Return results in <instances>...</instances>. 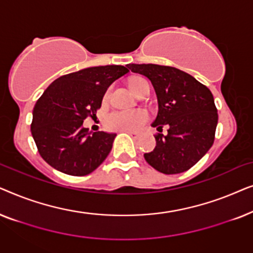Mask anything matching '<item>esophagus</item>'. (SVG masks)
Listing matches in <instances>:
<instances>
[{
  "instance_id": "34e87169",
  "label": "esophagus",
  "mask_w": 253,
  "mask_h": 253,
  "mask_svg": "<svg viewBox=\"0 0 253 253\" xmlns=\"http://www.w3.org/2000/svg\"><path fill=\"white\" fill-rule=\"evenodd\" d=\"M124 132L129 133L130 136L133 137V138H137L138 136H139V132H138V131H124Z\"/></svg>"
}]
</instances>
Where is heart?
<instances>
[{"mask_svg":"<svg viewBox=\"0 0 253 253\" xmlns=\"http://www.w3.org/2000/svg\"><path fill=\"white\" fill-rule=\"evenodd\" d=\"M148 83L144 78H133L130 81V87L134 94H139ZM150 86V85H148ZM108 98V93H106L105 98ZM148 120V115L145 110H114L105 117L103 124L106 129L110 131H133L140 127Z\"/></svg>","mask_w":253,"mask_h":253,"instance_id":"1","label":"heart"}]
</instances>
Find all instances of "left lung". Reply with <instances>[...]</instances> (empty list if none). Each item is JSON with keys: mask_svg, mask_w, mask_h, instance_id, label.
Instances as JSON below:
<instances>
[{"mask_svg": "<svg viewBox=\"0 0 253 253\" xmlns=\"http://www.w3.org/2000/svg\"><path fill=\"white\" fill-rule=\"evenodd\" d=\"M150 79L159 102L152 126L167 134H154L157 146L144 158L158 171L179 174L193 167L212 147L217 126V109L212 92L191 75L158 64H127Z\"/></svg>", "mask_w": 253, "mask_h": 253, "instance_id": "8db88e82", "label": "left lung"}]
</instances>
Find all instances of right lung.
Instances as JSON below:
<instances>
[{"label": "right lung", "mask_w": 253, "mask_h": 253, "mask_svg": "<svg viewBox=\"0 0 253 253\" xmlns=\"http://www.w3.org/2000/svg\"><path fill=\"white\" fill-rule=\"evenodd\" d=\"M129 70L123 65L86 68L57 78L38 99L31 132L41 158L71 176L91 174L108 157L115 133H91L83 126L94 117L107 88Z\"/></svg>", "instance_id": "right-lung-1"}]
</instances>
